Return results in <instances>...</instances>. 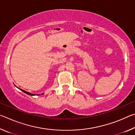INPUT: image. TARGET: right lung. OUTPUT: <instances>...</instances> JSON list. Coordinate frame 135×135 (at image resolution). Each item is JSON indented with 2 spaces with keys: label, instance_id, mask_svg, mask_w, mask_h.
<instances>
[{
  "label": "right lung",
  "instance_id": "obj_1",
  "mask_svg": "<svg viewBox=\"0 0 135 135\" xmlns=\"http://www.w3.org/2000/svg\"><path fill=\"white\" fill-rule=\"evenodd\" d=\"M21 90H22V92H24V93H26V94H27V95H31V96H33V95H35V94H33V93H30V92H27V91H25V90H22V89H21Z\"/></svg>",
  "mask_w": 135,
  "mask_h": 135
}]
</instances>
